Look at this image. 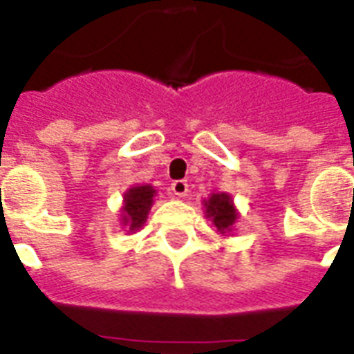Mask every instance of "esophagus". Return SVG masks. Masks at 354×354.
<instances>
[{"label": "esophagus", "instance_id": "34e87169", "mask_svg": "<svg viewBox=\"0 0 354 354\" xmlns=\"http://www.w3.org/2000/svg\"><path fill=\"white\" fill-rule=\"evenodd\" d=\"M171 191L176 196H185V194L189 193V185L185 180H176V182L171 183Z\"/></svg>", "mask_w": 354, "mask_h": 354}]
</instances>
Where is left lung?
I'll return each instance as SVG.
<instances>
[{"mask_svg":"<svg viewBox=\"0 0 354 354\" xmlns=\"http://www.w3.org/2000/svg\"><path fill=\"white\" fill-rule=\"evenodd\" d=\"M205 216L209 218L211 224L215 226L218 233H230L235 226L239 213L230 194L226 193H213L207 200H204Z\"/></svg>","mask_w":354,"mask_h":354,"instance_id":"1","label":"left lung"}]
</instances>
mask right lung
I'll return each mask as SVG.
<instances>
[{"mask_svg": "<svg viewBox=\"0 0 354 354\" xmlns=\"http://www.w3.org/2000/svg\"><path fill=\"white\" fill-rule=\"evenodd\" d=\"M156 189L152 185H133L124 193L121 209V224L128 233L138 232L147 222L149 211L154 204Z\"/></svg>", "mask_w": 354, "mask_h": 354, "instance_id": "1", "label": "right lung"}]
</instances>
